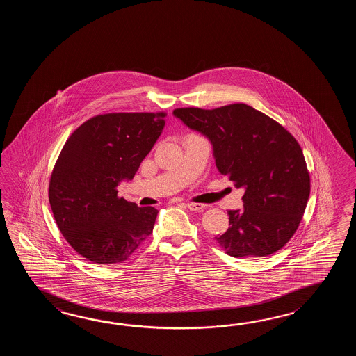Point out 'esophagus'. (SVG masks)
<instances>
[{"mask_svg": "<svg viewBox=\"0 0 356 356\" xmlns=\"http://www.w3.org/2000/svg\"><path fill=\"white\" fill-rule=\"evenodd\" d=\"M186 207L189 209L191 211H202V210H204V204L189 202V204H186Z\"/></svg>", "mask_w": 356, "mask_h": 356, "instance_id": "34e87169", "label": "esophagus"}]
</instances>
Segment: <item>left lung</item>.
Segmentation results:
<instances>
[{"instance_id": "8db88e82", "label": "left lung", "mask_w": 356, "mask_h": 356, "mask_svg": "<svg viewBox=\"0 0 356 356\" xmlns=\"http://www.w3.org/2000/svg\"><path fill=\"white\" fill-rule=\"evenodd\" d=\"M189 129L211 141L220 173L244 187L243 210H230L216 242L233 257H265L296 234L310 193L302 147L279 122L235 103L215 109L177 108Z\"/></svg>"}]
</instances>
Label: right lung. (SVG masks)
<instances>
[{
	"instance_id": "1",
	"label": "right lung",
	"mask_w": 356,
	"mask_h": 356,
	"mask_svg": "<svg viewBox=\"0 0 356 356\" xmlns=\"http://www.w3.org/2000/svg\"><path fill=\"white\" fill-rule=\"evenodd\" d=\"M165 112L99 114L71 134L54 164L48 197L74 250L98 265L122 264L152 234L158 210L118 196L159 138Z\"/></svg>"
}]
</instances>
